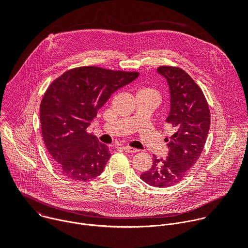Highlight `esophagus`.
<instances>
[{
    "label": "esophagus",
    "mask_w": 248,
    "mask_h": 248,
    "mask_svg": "<svg viewBox=\"0 0 248 248\" xmlns=\"http://www.w3.org/2000/svg\"><path fill=\"white\" fill-rule=\"evenodd\" d=\"M123 149L127 153H137L139 151L138 149H135V148H132V147H129V146H124Z\"/></svg>",
    "instance_id": "esophagus-1"
}]
</instances>
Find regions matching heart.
Returning a JSON list of instances; mask_svg holds the SVG:
<instances>
[{"instance_id":"1","label":"heart","mask_w":248,"mask_h":248,"mask_svg":"<svg viewBox=\"0 0 248 248\" xmlns=\"http://www.w3.org/2000/svg\"><path fill=\"white\" fill-rule=\"evenodd\" d=\"M140 91H143V92H152V93H156L153 89H151V88H142L141 89Z\"/></svg>"}]
</instances>
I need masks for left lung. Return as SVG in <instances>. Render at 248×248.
Masks as SVG:
<instances>
[{
	"mask_svg": "<svg viewBox=\"0 0 248 248\" xmlns=\"http://www.w3.org/2000/svg\"><path fill=\"white\" fill-rule=\"evenodd\" d=\"M157 73L165 78L170 91V113L166 123L174 132L167 138L166 159L154 161L140 179L156 187H169L180 183L198 160L210 129V111L206 98L184 69L160 66Z\"/></svg>",
	"mask_w": 248,
	"mask_h": 248,
	"instance_id": "8db88e82",
	"label": "left lung"
}]
</instances>
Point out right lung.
<instances>
[{
  "label": "right lung",
  "instance_id": "obj_1",
  "mask_svg": "<svg viewBox=\"0 0 248 248\" xmlns=\"http://www.w3.org/2000/svg\"><path fill=\"white\" fill-rule=\"evenodd\" d=\"M138 73L80 66L54 80L40 105L44 143L58 170L68 179L89 181L100 175L111 154L107 145L86 132L97 112Z\"/></svg>",
  "mask_w": 248,
  "mask_h": 248
}]
</instances>
